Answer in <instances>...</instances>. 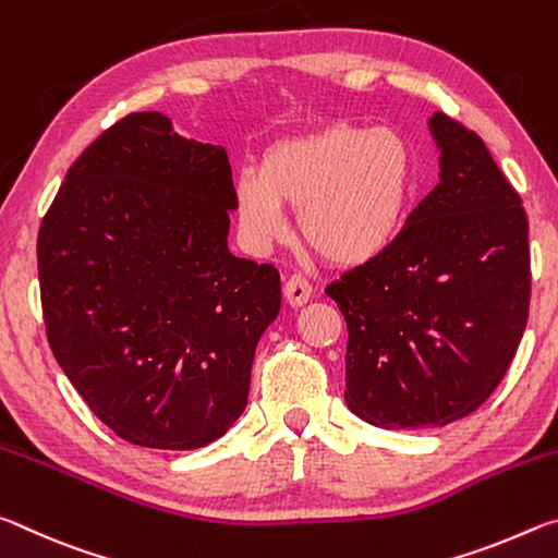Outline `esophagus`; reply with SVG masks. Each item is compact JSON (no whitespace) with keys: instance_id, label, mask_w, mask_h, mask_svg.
Returning <instances> with one entry per match:
<instances>
[{"instance_id":"obj_1","label":"esophagus","mask_w":558,"mask_h":558,"mask_svg":"<svg viewBox=\"0 0 558 558\" xmlns=\"http://www.w3.org/2000/svg\"><path fill=\"white\" fill-rule=\"evenodd\" d=\"M282 292H286V300L292 307H302L310 298H313V286H310V280L305 276H290Z\"/></svg>"}]
</instances>
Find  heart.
<instances>
[{
	"mask_svg": "<svg viewBox=\"0 0 558 558\" xmlns=\"http://www.w3.org/2000/svg\"><path fill=\"white\" fill-rule=\"evenodd\" d=\"M413 189L415 157L401 130L329 122L268 147L260 169H241L233 206L251 251L266 253L286 239L282 206H290L319 256L359 266L401 233Z\"/></svg>",
	"mask_w": 558,
	"mask_h": 558,
	"instance_id": "b5f03b06",
	"label": "heart"
}]
</instances>
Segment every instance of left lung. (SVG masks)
Returning a JSON list of instances; mask_svg holds the SVG:
<instances>
[{
  "instance_id": "obj_1",
  "label": "left lung",
  "mask_w": 558,
  "mask_h": 558,
  "mask_svg": "<svg viewBox=\"0 0 558 558\" xmlns=\"http://www.w3.org/2000/svg\"><path fill=\"white\" fill-rule=\"evenodd\" d=\"M440 182L379 256L329 282L347 319L349 411L415 430L465 418L502 381L532 295L522 199L475 132L433 112Z\"/></svg>"
}]
</instances>
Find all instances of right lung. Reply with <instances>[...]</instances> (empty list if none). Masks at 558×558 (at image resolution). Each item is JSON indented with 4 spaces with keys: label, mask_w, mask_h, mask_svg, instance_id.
Here are the masks:
<instances>
[{
    "label": "right lung",
    "mask_w": 558,
    "mask_h": 558,
    "mask_svg": "<svg viewBox=\"0 0 558 558\" xmlns=\"http://www.w3.org/2000/svg\"><path fill=\"white\" fill-rule=\"evenodd\" d=\"M233 209L223 147L177 135L162 112H130L83 149L44 216L51 352L132 446H209L248 403L280 276L229 251Z\"/></svg>",
    "instance_id": "obj_1"
}]
</instances>
